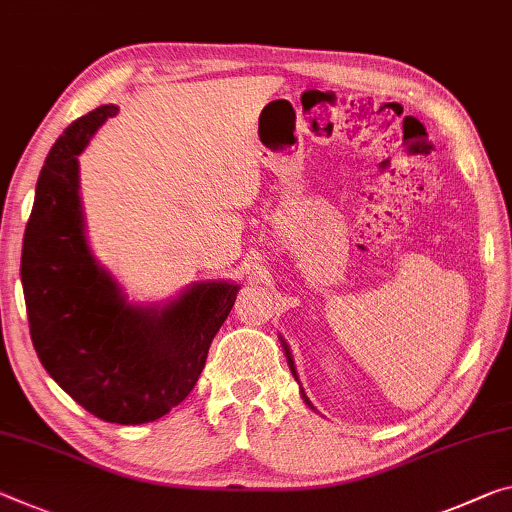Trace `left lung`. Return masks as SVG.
I'll return each mask as SVG.
<instances>
[{
	"mask_svg": "<svg viewBox=\"0 0 512 512\" xmlns=\"http://www.w3.org/2000/svg\"><path fill=\"white\" fill-rule=\"evenodd\" d=\"M280 339H282V337H280ZM282 348H285V355H287L289 369H291V373H294V378L298 380V373H296V367H294V358H291V353H289V346H287V342H285V339H282ZM300 396H303V399H305V403H307V405H310V408H314V405L310 403V399H307V396H305V392H303V389H300Z\"/></svg>",
	"mask_w": 512,
	"mask_h": 512,
	"instance_id": "8db88e82",
	"label": "left lung"
}]
</instances>
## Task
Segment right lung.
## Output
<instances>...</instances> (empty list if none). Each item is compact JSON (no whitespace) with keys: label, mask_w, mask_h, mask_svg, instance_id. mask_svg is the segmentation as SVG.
I'll use <instances>...</instances> for the list:
<instances>
[{"label":"right lung","mask_w":512,"mask_h":512,"mask_svg":"<svg viewBox=\"0 0 512 512\" xmlns=\"http://www.w3.org/2000/svg\"><path fill=\"white\" fill-rule=\"evenodd\" d=\"M104 104L75 120L47 154L22 241L31 342L45 371L91 415L111 424L164 417L196 387L239 285L196 282L168 305L127 303L88 248L77 157L116 116Z\"/></svg>","instance_id":"add662e5"}]
</instances>
